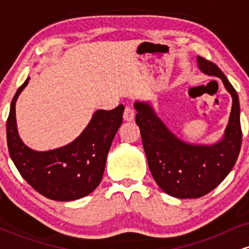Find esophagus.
Listing matches in <instances>:
<instances>
[{
	"instance_id": "34e87169",
	"label": "esophagus",
	"mask_w": 249,
	"mask_h": 249,
	"mask_svg": "<svg viewBox=\"0 0 249 249\" xmlns=\"http://www.w3.org/2000/svg\"><path fill=\"white\" fill-rule=\"evenodd\" d=\"M123 117H124V119L126 122L133 121V118H134V110H133V107H130V105H126V107H125L124 115H123Z\"/></svg>"
}]
</instances>
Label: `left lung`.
<instances>
[{
    "label": "left lung",
    "instance_id": "1",
    "mask_svg": "<svg viewBox=\"0 0 249 249\" xmlns=\"http://www.w3.org/2000/svg\"><path fill=\"white\" fill-rule=\"evenodd\" d=\"M204 73L216 76L233 99L224 138L214 145H194L177 138L148 103L136 102V123L141 128L148 167L158 186L179 199L200 198L213 191L232 171L241 148L240 104L235 89L214 63L198 56Z\"/></svg>",
    "mask_w": 249,
    "mask_h": 249
}]
</instances>
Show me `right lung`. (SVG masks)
<instances>
[{
    "mask_svg": "<svg viewBox=\"0 0 249 249\" xmlns=\"http://www.w3.org/2000/svg\"><path fill=\"white\" fill-rule=\"evenodd\" d=\"M29 77L17 89L7 121V144L11 160L25 181L45 198L71 201L88 196L98 186L107 157L123 122L124 107L98 110L78 138L56 150H31L17 132L16 99L29 83Z\"/></svg>",
    "mask_w": 249,
    "mask_h": 249,
    "instance_id": "right-lung-1",
    "label": "right lung"
}]
</instances>
